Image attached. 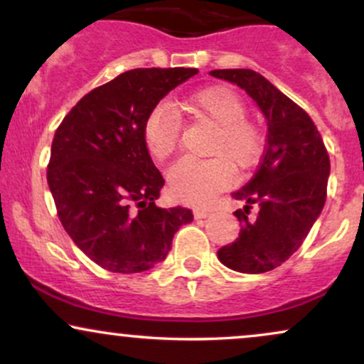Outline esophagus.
I'll use <instances>...</instances> for the list:
<instances>
[{
    "label": "esophagus",
    "instance_id": "1",
    "mask_svg": "<svg viewBox=\"0 0 364 364\" xmlns=\"http://www.w3.org/2000/svg\"><path fill=\"white\" fill-rule=\"evenodd\" d=\"M193 214H195V219H205V217L212 214V210H208V208H195Z\"/></svg>",
    "mask_w": 364,
    "mask_h": 364
}]
</instances>
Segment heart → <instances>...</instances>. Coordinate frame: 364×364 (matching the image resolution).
I'll list each match as a JSON object with an SVG mask.
<instances>
[{"instance_id": "obj_1", "label": "heart", "mask_w": 364, "mask_h": 364, "mask_svg": "<svg viewBox=\"0 0 364 364\" xmlns=\"http://www.w3.org/2000/svg\"><path fill=\"white\" fill-rule=\"evenodd\" d=\"M195 118L214 124L212 159H181L169 171V191L174 198L191 205H203L231 185L232 166L252 168L262 152V135L252 121L245 119L246 107L236 92L228 87H208L181 102ZM181 121L168 104H159L149 112L141 136L150 156L157 161L171 157L178 147Z\"/></svg>"}]
</instances>
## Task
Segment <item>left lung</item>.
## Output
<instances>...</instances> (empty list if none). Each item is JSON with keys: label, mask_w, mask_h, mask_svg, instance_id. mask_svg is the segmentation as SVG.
I'll return each mask as SVG.
<instances>
[{"label": "left lung", "mask_w": 364, "mask_h": 364, "mask_svg": "<svg viewBox=\"0 0 364 364\" xmlns=\"http://www.w3.org/2000/svg\"><path fill=\"white\" fill-rule=\"evenodd\" d=\"M212 77L243 89L267 119V147L257 173L232 193L245 200L235 215L241 223L235 243L217 252L220 263L243 274H263L282 265L321 214L327 198L330 159L318 129L277 87L253 70H212ZM253 203L259 214L247 220Z\"/></svg>", "instance_id": "left-lung-1"}]
</instances>
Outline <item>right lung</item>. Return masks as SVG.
I'll return each instance as SVG.
<instances>
[{"label":"right lung","instance_id":"1","mask_svg":"<svg viewBox=\"0 0 364 364\" xmlns=\"http://www.w3.org/2000/svg\"><path fill=\"white\" fill-rule=\"evenodd\" d=\"M196 68H136L83 95L54 133L48 185L73 243L102 269L136 274L169 253L190 208H161L164 178L141 136L147 114Z\"/></svg>","mask_w":364,"mask_h":364}]
</instances>
